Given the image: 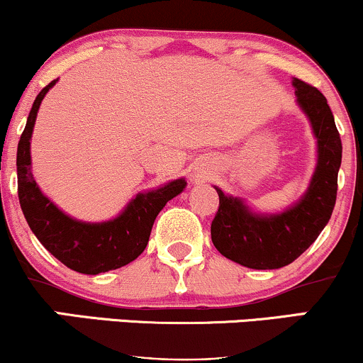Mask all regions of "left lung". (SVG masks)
<instances>
[{
  "mask_svg": "<svg viewBox=\"0 0 363 363\" xmlns=\"http://www.w3.org/2000/svg\"><path fill=\"white\" fill-rule=\"evenodd\" d=\"M301 107L318 138V167L301 201L281 215L261 216L240 199L218 193L211 240L222 256L254 269H277L297 259L326 227L336 203L341 138L326 97L309 83L294 80Z\"/></svg>",
  "mask_w": 363,
  "mask_h": 363,
  "instance_id": "1",
  "label": "left lung"
}]
</instances>
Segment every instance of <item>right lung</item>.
I'll list each match as a JSON object with an SVG mask.
<instances>
[{
	"label": "right lung",
	"instance_id": "right-lung-1",
	"mask_svg": "<svg viewBox=\"0 0 363 363\" xmlns=\"http://www.w3.org/2000/svg\"><path fill=\"white\" fill-rule=\"evenodd\" d=\"M52 80L37 95L16 150L20 206L28 227L40 244L62 264L78 273L99 274L135 261L147 247L153 222L169 199L182 193L186 181L169 182L160 189L141 193L118 218L104 223H83L57 210L37 187L30 172V136L40 102Z\"/></svg>",
	"mask_w": 363,
	"mask_h": 363
}]
</instances>
